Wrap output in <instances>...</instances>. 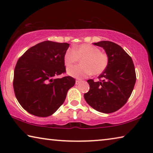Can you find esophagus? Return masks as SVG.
<instances>
[{
  "mask_svg": "<svg viewBox=\"0 0 153 153\" xmlns=\"http://www.w3.org/2000/svg\"><path fill=\"white\" fill-rule=\"evenodd\" d=\"M79 83H81L80 80H78V79H77V80L76 81V84H77H77H79Z\"/></svg>",
  "mask_w": 153,
  "mask_h": 153,
  "instance_id": "obj_1",
  "label": "esophagus"
}]
</instances>
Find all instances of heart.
Instances as JSON below:
<instances>
[{
	"instance_id": "1",
	"label": "heart",
	"mask_w": 153,
	"mask_h": 153,
	"mask_svg": "<svg viewBox=\"0 0 153 153\" xmlns=\"http://www.w3.org/2000/svg\"><path fill=\"white\" fill-rule=\"evenodd\" d=\"M79 59H82L81 65L67 69L69 76L77 79L85 78L92 74L99 76L105 71L109 65V56L105 52H101L96 46L86 43L65 51L63 60L67 67L76 64Z\"/></svg>"
}]
</instances>
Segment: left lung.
<instances>
[{
	"label": "left lung",
	"mask_w": 153,
	"mask_h": 153,
	"mask_svg": "<svg viewBox=\"0 0 153 153\" xmlns=\"http://www.w3.org/2000/svg\"><path fill=\"white\" fill-rule=\"evenodd\" d=\"M102 47L109 56V65L99 76V81L88 79L90 90L84 94L89 105L103 113L119 110L127 103L136 81L132 59L116 43L102 41L94 43Z\"/></svg>",
	"instance_id": "obj_1"
}]
</instances>
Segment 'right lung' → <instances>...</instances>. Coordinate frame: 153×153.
Here are the masks:
<instances>
[{"instance_id":"1","label":"right lung","mask_w":153,"mask_h":153,"mask_svg":"<svg viewBox=\"0 0 153 153\" xmlns=\"http://www.w3.org/2000/svg\"><path fill=\"white\" fill-rule=\"evenodd\" d=\"M69 44L50 41L41 42L18 59L13 86L16 97L30 114L47 117L62 105L76 79L71 76L53 77L66 73L63 56Z\"/></svg>"}]
</instances>
